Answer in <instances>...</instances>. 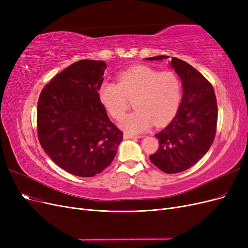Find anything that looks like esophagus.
<instances>
[{"label": "esophagus", "mask_w": 248, "mask_h": 248, "mask_svg": "<svg viewBox=\"0 0 248 248\" xmlns=\"http://www.w3.org/2000/svg\"><path fill=\"white\" fill-rule=\"evenodd\" d=\"M124 139L125 140H130V139H140V138H141V137H140V136H131V134H128V133H124Z\"/></svg>", "instance_id": "1"}]
</instances>
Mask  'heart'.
<instances>
[{
    "instance_id": "heart-1",
    "label": "heart",
    "mask_w": 248,
    "mask_h": 248,
    "mask_svg": "<svg viewBox=\"0 0 248 248\" xmlns=\"http://www.w3.org/2000/svg\"><path fill=\"white\" fill-rule=\"evenodd\" d=\"M99 96L109 114L121 119L129 107L128 99L136 98L137 110L126 115L119 125L128 134H139L150 127L169 123L177 114L182 99V84L172 71L137 66L119 76V84L104 81Z\"/></svg>"
}]
</instances>
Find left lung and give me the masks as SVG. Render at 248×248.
<instances>
[{
  "label": "left lung",
  "mask_w": 248,
  "mask_h": 248,
  "mask_svg": "<svg viewBox=\"0 0 248 248\" xmlns=\"http://www.w3.org/2000/svg\"><path fill=\"white\" fill-rule=\"evenodd\" d=\"M167 56L146 58L162 61ZM170 66L182 81L183 95L171 122L156 133L159 148L150 155L153 164L167 174L194 166L211 147L216 133L217 102L212 85L182 60L171 58Z\"/></svg>",
  "instance_id": "obj_1"
}]
</instances>
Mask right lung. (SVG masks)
I'll return each instance as SVG.
<instances>
[{
    "label": "right lung",
    "mask_w": 248,
    "mask_h": 248,
    "mask_svg": "<svg viewBox=\"0 0 248 248\" xmlns=\"http://www.w3.org/2000/svg\"><path fill=\"white\" fill-rule=\"evenodd\" d=\"M107 64L73 63L50 80L39 96L37 130L49 158L70 174L93 177L115 158L123 133L100 101Z\"/></svg>",
    "instance_id": "add662e5"
}]
</instances>
